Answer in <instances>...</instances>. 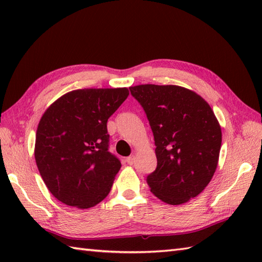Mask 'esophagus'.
I'll return each instance as SVG.
<instances>
[{"label":"esophagus","mask_w":262,"mask_h":262,"mask_svg":"<svg viewBox=\"0 0 262 262\" xmlns=\"http://www.w3.org/2000/svg\"><path fill=\"white\" fill-rule=\"evenodd\" d=\"M135 160H136L135 155H130V157H128V158H127V160H126V161H127V163H128V164H130V165H132V164H134V163H135Z\"/></svg>","instance_id":"34e87169"}]
</instances>
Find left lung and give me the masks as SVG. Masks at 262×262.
<instances>
[{"label": "left lung", "mask_w": 262, "mask_h": 262, "mask_svg": "<svg viewBox=\"0 0 262 262\" xmlns=\"http://www.w3.org/2000/svg\"><path fill=\"white\" fill-rule=\"evenodd\" d=\"M154 135L157 169L146 178L154 196L181 205L207 187L219 164L222 130L205 100L179 85L129 88Z\"/></svg>", "instance_id": "8db88e82"}]
</instances>
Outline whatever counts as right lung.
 <instances>
[{"mask_svg": "<svg viewBox=\"0 0 262 262\" xmlns=\"http://www.w3.org/2000/svg\"><path fill=\"white\" fill-rule=\"evenodd\" d=\"M128 94L127 88L81 89L58 98L43 113L35 159L59 202L86 209L108 196L121 163L108 151L107 121Z\"/></svg>", "mask_w": 262, "mask_h": 262, "instance_id": "right-lung-1", "label": "right lung"}]
</instances>
